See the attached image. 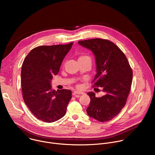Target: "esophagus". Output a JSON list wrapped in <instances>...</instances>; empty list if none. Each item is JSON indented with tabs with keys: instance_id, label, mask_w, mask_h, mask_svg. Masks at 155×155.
I'll return each mask as SVG.
<instances>
[{
	"instance_id": "1",
	"label": "esophagus",
	"mask_w": 155,
	"mask_h": 155,
	"mask_svg": "<svg viewBox=\"0 0 155 155\" xmlns=\"http://www.w3.org/2000/svg\"><path fill=\"white\" fill-rule=\"evenodd\" d=\"M84 94V93L83 92H81V91H74V93H73V95L74 96H77V95H79V94Z\"/></svg>"
}]
</instances>
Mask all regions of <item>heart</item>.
Instances as JSON below:
<instances>
[{"instance_id":"obj_1","label":"heart","mask_w":155,"mask_h":155,"mask_svg":"<svg viewBox=\"0 0 155 155\" xmlns=\"http://www.w3.org/2000/svg\"><path fill=\"white\" fill-rule=\"evenodd\" d=\"M80 58H86V59H88L91 60V58H90L89 56H86V55H84V56H81L80 57Z\"/></svg>"}]
</instances>
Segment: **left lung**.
Returning a JSON list of instances; mask_svg holds the SVG:
<instances>
[{
	"instance_id": "8db88e82",
	"label": "left lung",
	"mask_w": 155,
	"mask_h": 155,
	"mask_svg": "<svg viewBox=\"0 0 155 155\" xmlns=\"http://www.w3.org/2000/svg\"><path fill=\"white\" fill-rule=\"evenodd\" d=\"M80 45L91 50L96 58L97 74L91 83L102 87L105 93L96 97L88 93L90 103L87 115L101 122L112 120L121 112L130 91L132 71L124 53L112 41L99 38L78 41Z\"/></svg>"
}]
</instances>
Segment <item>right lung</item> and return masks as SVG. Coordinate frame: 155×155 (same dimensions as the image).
Here are the masks:
<instances>
[{"mask_svg": "<svg viewBox=\"0 0 155 155\" xmlns=\"http://www.w3.org/2000/svg\"><path fill=\"white\" fill-rule=\"evenodd\" d=\"M72 45L73 42L39 46L32 49L23 61L21 72L23 97L31 113L40 120L54 122L66 113L72 91H52L50 83Z\"/></svg>", "mask_w": 155, "mask_h": 155, "instance_id": "right-lung-1", "label": "right lung"}]
</instances>
